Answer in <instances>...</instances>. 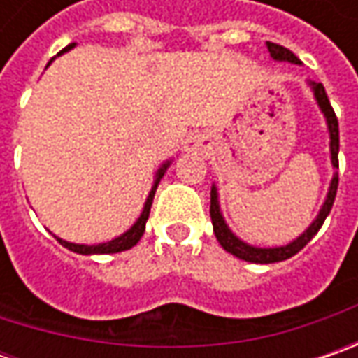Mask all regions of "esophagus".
<instances>
[{"label":"esophagus","instance_id":"esophagus-1","mask_svg":"<svg viewBox=\"0 0 358 358\" xmlns=\"http://www.w3.org/2000/svg\"><path fill=\"white\" fill-rule=\"evenodd\" d=\"M197 147H201L199 137H189L185 141V149H197Z\"/></svg>","mask_w":358,"mask_h":358}]
</instances>
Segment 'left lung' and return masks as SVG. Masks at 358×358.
Returning a JSON list of instances; mask_svg holds the SVG:
<instances>
[{
    "label": "left lung",
    "mask_w": 358,
    "mask_h": 358,
    "mask_svg": "<svg viewBox=\"0 0 358 358\" xmlns=\"http://www.w3.org/2000/svg\"><path fill=\"white\" fill-rule=\"evenodd\" d=\"M267 49L271 53V57L275 62H289L296 63L299 65V57H296L293 51H289L287 48H282L279 43H271L267 41ZM310 90H313V95L317 99V105L321 107L324 119H327V127H329V137H331V163L333 167L338 169V121L333 107H331V101L327 97V91H324L323 83H315V81H309ZM337 187H338V173L333 175V181H331V187H329V193H327V199H324L321 211L317 215V219L309 225V229L296 237L295 241H291L289 245L285 247H268V249H263V247H253L245 241H241L231 229L227 227L223 215H221V207H219V195H217V187H211V223H213V231L217 241L221 243V247L227 251V253L239 257L243 261H249V263H279V261H285L289 257L296 255L307 243H309L317 233L319 229L323 227L324 219L327 215L331 213L333 209V203H335V197H337Z\"/></svg>",
    "instance_id": "left-lung-1"
}]
</instances>
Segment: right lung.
<instances>
[{
	"label": "right lung",
	"mask_w": 358,
	"mask_h": 358,
	"mask_svg": "<svg viewBox=\"0 0 358 358\" xmlns=\"http://www.w3.org/2000/svg\"><path fill=\"white\" fill-rule=\"evenodd\" d=\"M71 48H76V43H69V45H67L65 49H62L57 55H62V53H65V51H69ZM51 62H53V59H51ZM169 165H171V161H165V163L159 167L157 175H155V183H153L151 191H149V197H147V201H145L143 211H141V215H139V219L133 223V227H131L129 231H125L123 235H119V237H115V239L107 241V243H99V245H79V243H69V241H63V239H59V237H55V239L59 241L65 249H69V251H73V253H79V255L121 253V251H127V249H131V247H135V245L139 243V239L143 237L145 223H147V219H149L151 203H153V197H155V191H157L159 181H161V177L165 175V171H167V167H169Z\"/></svg>",
	"instance_id": "1"
}]
</instances>
